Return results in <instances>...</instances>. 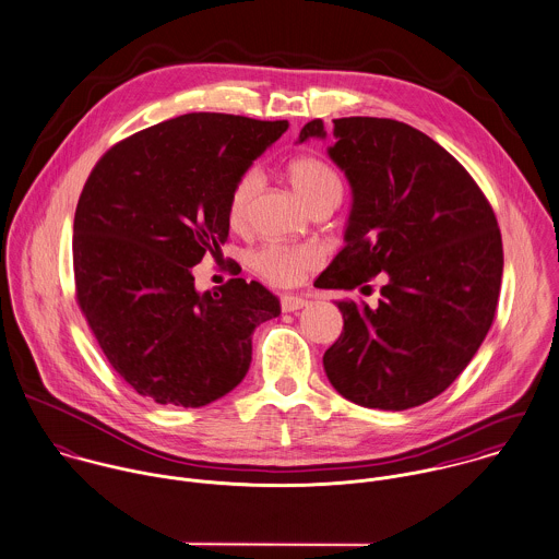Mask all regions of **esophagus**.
Returning <instances> with one entry per match:
<instances>
[{
	"mask_svg": "<svg viewBox=\"0 0 559 559\" xmlns=\"http://www.w3.org/2000/svg\"><path fill=\"white\" fill-rule=\"evenodd\" d=\"M307 305H309V298L302 296V294H287V296L281 298V307H283L285 313H294V311H298Z\"/></svg>",
	"mask_w": 559,
	"mask_h": 559,
	"instance_id": "34e87169",
	"label": "esophagus"
}]
</instances>
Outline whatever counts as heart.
Segmentation results:
<instances>
[{
  "label": "heart",
  "mask_w": 559,
  "mask_h": 559,
  "mask_svg": "<svg viewBox=\"0 0 559 559\" xmlns=\"http://www.w3.org/2000/svg\"><path fill=\"white\" fill-rule=\"evenodd\" d=\"M289 181L300 199L316 207L322 201L341 199V181L335 170L311 155L296 157L287 168ZM259 190V173L246 170L233 186L228 197V221L230 224H243L248 218L250 203ZM322 254L316 246H283V243H267L252 254V267L276 285H294L300 276L313 270L320 263Z\"/></svg>",
  "instance_id": "obj_1"
}]
</instances>
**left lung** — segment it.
Listing matches in <instances>:
<instances>
[{"instance_id":"1","label":"left lung","mask_w":559,"mask_h":559,"mask_svg":"<svg viewBox=\"0 0 559 559\" xmlns=\"http://www.w3.org/2000/svg\"><path fill=\"white\" fill-rule=\"evenodd\" d=\"M329 157L352 190L345 246L320 289H369L380 300L336 302L343 333L324 354L336 391L365 408L421 406L462 373L488 333L503 276L492 207L471 175L419 129L371 116L333 120ZM326 140L320 118L298 142Z\"/></svg>"}]
</instances>
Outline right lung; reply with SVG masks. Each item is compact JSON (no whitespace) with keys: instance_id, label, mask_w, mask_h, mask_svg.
<instances>
[{"instance_id":"right-lung-1","label":"right lung","mask_w":559,"mask_h":559,"mask_svg":"<svg viewBox=\"0 0 559 559\" xmlns=\"http://www.w3.org/2000/svg\"><path fill=\"white\" fill-rule=\"evenodd\" d=\"M287 120L183 114L112 146L91 173L73 223L82 313L116 373L142 397L201 408L248 373L252 333L281 316L261 283L197 292L192 267L228 237L235 181Z\"/></svg>"}]
</instances>
